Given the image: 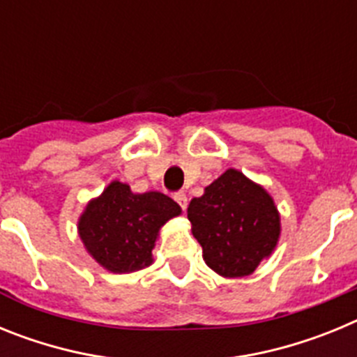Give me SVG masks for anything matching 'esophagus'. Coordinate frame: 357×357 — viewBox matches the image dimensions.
Segmentation results:
<instances>
[{
  "label": "esophagus",
  "instance_id": "1",
  "mask_svg": "<svg viewBox=\"0 0 357 357\" xmlns=\"http://www.w3.org/2000/svg\"><path fill=\"white\" fill-rule=\"evenodd\" d=\"M175 200H176V204L182 207V211L188 209V197H185V193H176Z\"/></svg>",
  "mask_w": 357,
  "mask_h": 357
}]
</instances>
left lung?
Returning <instances> with one entry per match:
<instances>
[{
	"mask_svg": "<svg viewBox=\"0 0 357 357\" xmlns=\"http://www.w3.org/2000/svg\"><path fill=\"white\" fill-rule=\"evenodd\" d=\"M188 218L206 264L225 279L252 275L280 238L272 195L234 168L189 202Z\"/></svg>",
	"mask_w": 357,
	"mask_h": 357,
	"instance_id": "1",
	"label": "left lung"
}]
</instances>
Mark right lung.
Listing matches in <instances>:
<instances>
[{
  "mask_svg": "<svg viewBox=\"0 0 357 357\" xmlns=\"http://www.w3.org/2000/svg\"><path fill=\"white\" fill-rule=\"evenodd\" d=\"M181 213V206L159 191L134 193L125 182L112 181L87 202L78 218V236L100 266L132 273L153 263L160 229Z\"/></svg>",
  "mask_w": 357,
  "mask_h": 357,
  "instance_id": "obj_1",
  "label": "right lung"
}]
</instances>
